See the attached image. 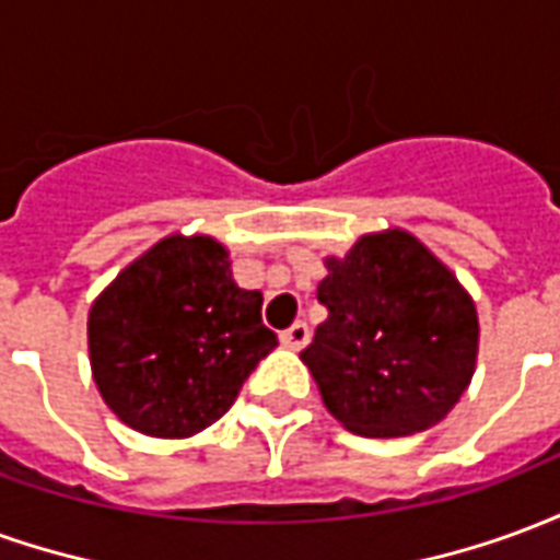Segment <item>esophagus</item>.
I'll return each instance as SVG.
<instances>
[{
	"label": "esophagus",
	"instance_id": "1",
	"mask_svg": "<svg viewBox=\"0 0 560 560\" xmlns=\"http://www.w3.org/2000/svg\"><path fill=\"white\" fill-rule=\"evenodd\" d=\"M308 336H312V332H308V324H305V320H296L293 327H288L284 332H281L279 339H281V345H284V348H291V351H300V348H305V345H308Z\"/></svg>",
	"mask_w": 560,
	"mask_h": 560
}]
</instances>
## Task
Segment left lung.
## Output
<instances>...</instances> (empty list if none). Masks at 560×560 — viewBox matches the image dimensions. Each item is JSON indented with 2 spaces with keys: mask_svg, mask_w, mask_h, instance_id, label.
I'll return each instance as SVG.
<instances>
[{
  "mask_svg": "<svg viewBox=\"0 0 560 560\" xmlns=\"http://www.w3.org/2000/svg\"><path fill=\"white\" fill-rule=\"evenodd\" d=\"M327 269L317 300L329 315L300 357L329 413L365 438L432 429L477 363L480 324L465 288L408 231L369 233Z\"/></svg>",
  "mask_w": 560,
  "mask_h": 560,
  "instance_id": "8db88e82",
  "label": "left lung"
}]
</instances>
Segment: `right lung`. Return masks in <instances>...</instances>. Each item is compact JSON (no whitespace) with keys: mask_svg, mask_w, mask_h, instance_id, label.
I'll use <instances>...</instances> for the list:
<instances>
[{"mask_svg":"<svg viewBox=\"0 0 560 560\" xmlns=\"http://www.w3.org/2000/svg\"><path fill=\"white\" fill-rule=\"evenodd\" d=\"M260 291L231 279L209 236H167L122 269L90 312V360L107 408L152 438H185L228 411L279 339Z\"/></svg>","mask_w":560,"mask_h":560,"instance_id":"right-lung-1","label":"right lung"}]
</instances>
